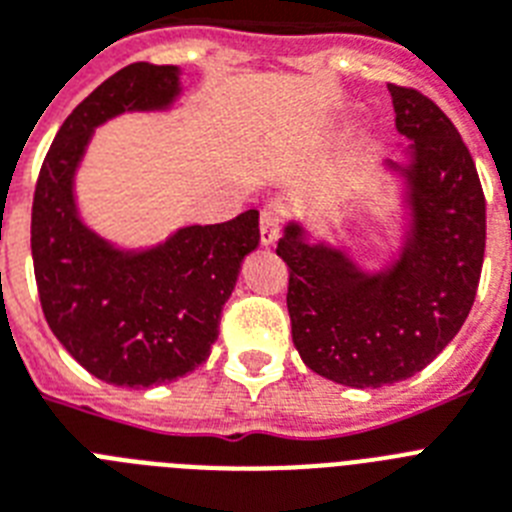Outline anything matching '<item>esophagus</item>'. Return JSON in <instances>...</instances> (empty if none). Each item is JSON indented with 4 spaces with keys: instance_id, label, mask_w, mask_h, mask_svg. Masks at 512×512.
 I'll use <instances>...</instances> for the list:
<instances>
[{
    "instance_id": "34e87169",
    "label": "esophagus",
    "mask_w": 512,
    "mask_h": 512,
    "mask_svg": "<svg viewBox=\"0 0 512 512\" xmlns=\"http://www.w3.org/2000/svg\"><path fill=\"white\" fill-rule=\"evenodd\" d=\"M282 227V209L280 206H264L261 209V246H274V240L280 235Z\"/></svg>"
}]
</instances>
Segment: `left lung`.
<instances>
[{
    "instance_id": "8db88e82",
    "label": "left lung",
    "mask_w": 512,
    "mask_h": 512,
    "mask_svg": "<svg viewBox=\"0 0 512 512\" xmlns=\"http://www.w3.org/2000/svg\"><path fill=\"white\" fill-rule=\"evenodd\" d=\"M387 88L411 141L403 162H384L403 183L398 253L366 269L348 246L308 238L298 219L277 243L295 350L319 377L356 390L403 382L447 348L474 306L487 243L484 190L455 125L413 88Z\"/></svg>"
}]
</instances>
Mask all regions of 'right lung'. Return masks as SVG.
Here are the masks:
<instances>
[{
  "instance_id": "1",
  "label": "right lung",
  "mask_w": 512,
  "mask_h": 512,
  "mask_svg": "<svg viewBox=\"0 0 512 512\" xmlns=\"http://www.w3.org/2000/svg\"><path fill=\"white\" fill-rule=\"evenodd\" d=\"M183 70L135 62L80 101L46 154L31 217L38 298L54 337L114 387L175 382L209 358L240 264L259 246V211L177 227L146 248L101 238L80 214L75 177L96 128L125 112H167Z\"/></svg>"
}]
</instances>
